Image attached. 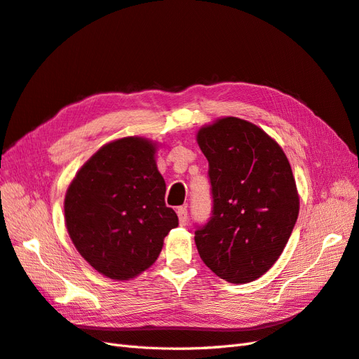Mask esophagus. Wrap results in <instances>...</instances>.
Listing matches in <instances>:
<instances>
[{
	"label": "esophagus",
	"instance_id": "34e87169",
	"mask_svg": "<svg viewBox=\"0 0 359 359\" xmlns=\"http://www.w3.org/2000/svg\"><path fill=\"white\" fill-rule=\"evenodd\" d=\"M177 214H178L180 224L186 226V223H187V208H186V206H178Z\"/></svg>",
	"mask_w": 359,
	"mask_h": 359
}]
</instances>
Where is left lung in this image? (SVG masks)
Returning a JSON list of instances; mask_svg holds the SVG:
<instances>
[{
	"instance_id": "8db88e82",
	"label": "left lung",
	"mask_w": 359,
	"mask_h": 359,
	"mask_svg": "<svg viewBox=\"0 0 359 359\" xmlns=\"http://www.w3.org/2000/svg\"><path fill=\"white\" fill-rule=\"evenodd\" d=\"M196 140L214 199L211 220L194 232L199 256L220 278L250 283L277 262L297 223L290 163L262 128L236 116L202 126Z\"/></svg>"
}]
</instances>
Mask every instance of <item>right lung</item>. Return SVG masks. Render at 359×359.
<instances>
[{"mask_svg": "<svg viewBox=\"0 0 359 359\" xmlns=\"http://www.w3.org/2000/svg\"><path fill=\"white\" fill-rule=\"evenodd\" d=\"M158 144L127 136L103 145L83 163L64 198L66 227L79 255L116 281L153 265L178 217L165 203L157 169Z\"/></svg>", "mask_w": 359, "mask_h": 359, "instance_id": "right-lung-1", "label": "right lung"}]
</instances>
